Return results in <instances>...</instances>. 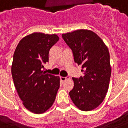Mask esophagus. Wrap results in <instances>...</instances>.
I'll use <instances>...</instances> for the list:
<instances>
[{
	"label": "esophagus",
	"mask_w": 128,
	"mask_h": 128,
	"mask_svg": "<svg viewBox=\"0 0 128 128\" xmlns=\"http://www.w3.org/2000/svg\"><path fill=\"white\" fill-rule=\"evenodd\" d=\"M61 80L62 81V82H64V81H66V80H68V77H66V78H64V77H61Z\"/></svg>",
	"instance_id": "34e87169"
}]
</instances>
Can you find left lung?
Instances as JSON below:
<instances>
[{
	"label": "left lung",
	"mask_w": 128,
	"mask_h": 128,
	"mask_svg": "<svg viewBox=\"0 0 128 128\" xmlns=\"http://www.w3.org/2000/svg\"><path fill=\"white\" fill-rule=\"evenodd\" d=\"M62 38L84 71L83 77L72 78L74 87L70 96L80 110L91 111L102 104L109 88L112 69L108 48L90 30L80 29L62 34Z\"/></svg>",
	"instance_id": "8db88e82"
}]
</instances>
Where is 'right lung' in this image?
<instances>
[{"mask_svg":"<svg viewBox=\"0 0 128 128\" xmlns=\"http://www.w3.org/2000/svg\"><path fill=\"white\" fill-rule=\"evenodd\" d=\"M59 39L56 34L34 33L21 40L14 52V83L24 106L35 114L45 112L53 106L60 88V77L42 70Z\"/></svg>","mask_w":128,"mask_h":128,"instance_id":"right-lung-1","label":"right lung"}]
</instances>
